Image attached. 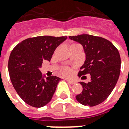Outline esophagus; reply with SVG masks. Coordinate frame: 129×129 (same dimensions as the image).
<instances>
[{
	"instance_id": "obj_1",
	"label": "esophagus",
	"mask_w": 129,
	"mask_h": 129,
	"mask_svg": "<svg viewBox=\"0 0 129 129\" xmlns=\"http://www.w3.org/2000/svg\"><path fill=\"white\" fill-rule=\"evenodd\" d=\"M66 81L70 84H75L76 83L75 81H73V80H70V79H66Z\"/></svg>"
}]
</instances>
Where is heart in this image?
Listing matches in <instances>:
<instances>
[{
    "instance_id": "b5f03b06",
    "label": "heart",
    "mask_w": 129,
    "mask_h": 129,
    "mask_svg": "<svg viewBox=\"0 0 129 129\" xmlns=\"http://www.w3.org/2000/svg\"><path fill=\"white\" fill-rule=\"evenodd\" d=\"M61 75L65 76H68L71 75V73H72V71L70 70L69 68L68 67H64L61 70Z\"/></svg>"
}]
</instances>
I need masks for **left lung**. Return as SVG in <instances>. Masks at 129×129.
<instances>
[{
	"instance_id": "1",
	"label": "left lung",
	"mask_w": 129,
	"mask_h": 129,
	"mask_svg": "<svg viewBox=\"0 0 129 129\" xmlns=\"http://www.w3.org/2000/svg\"><path fill=\"white\" fill-rule=\"evenodd\" d=\"M84 48L86 59L80 67L79 77L90 75L88 83L79 82L82 92L76 96L84 106H94L107 99L119 79L121 59L117 49L107 39L89 34L69 37Z\"/></svg>"
}]
</instances>
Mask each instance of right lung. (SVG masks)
<instances>
[{"mask_svg":"<svg viewBox=\"0 0 129 129\" xmlns=\"http://www.w3.org/2000/svg\"><path fill=\"white\" fill-rule=\"evenodd\" d=\"M67 37L29 38L13 49L8 61L10 77L14 89L25 102L40 108L50 102L61 78L43 77V60L50 61L54 52Z\"/></svg>","mask_w":129,"mask_h":129,"instance_id":"1","label":"right lung"}]
</instances>
